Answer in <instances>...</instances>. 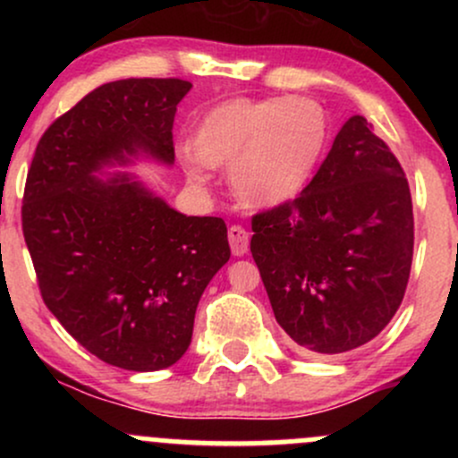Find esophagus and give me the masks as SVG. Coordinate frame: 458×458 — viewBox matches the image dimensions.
Wrapping results in <instances>:
<instances>
[{"label":"esophagus","instance_id":"obj_1","mask_svg":"<svg viewBox=\"0 0 458 458\" xmlns=\"http://www.w3.org/2000/svg\"><path fill=\"white\" fill-rule=\"evenodd\" d=\"M228 239H230V250H233L234 256L247 254V247H250V233H247L243 225L239 224L230 225Z\"/></svg>","mask_w":458,"mask_h":458}]
</instances>
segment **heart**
I'll return each instance as SVG.
<instances>
[{"label":"heart","instance_id":"obj_1","mask_svg":"<svg viewBox=\"0 0 458 458\" xmlns=\"http://www.w3.org/2000/svg\"><path fill=\"white\" fill-rule=\"evenodd\" d=\"M327 135V114L314 98L236 97L204 115L181 159L193 182L208 181V165H228L243 202L277 207L308 185Z\"/></svg>","mask_w":458,"mask_h":458}]
</instances>
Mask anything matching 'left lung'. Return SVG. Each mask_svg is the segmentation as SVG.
<instances>
[{"label":"left lung","instance_id":"8db88e82","mask_svg":"<svg viewBox=\"0 0 458 458\" xmlns=\"http://www.w3.org/2000/svg\"><path fill=\"white\" fill-rule=\"evenodd\" d=\"M251 230L276 320L306 351H353L401 308L413 259L411 193L364 115L346 120L306 189L256 213Z\"/></svg>","mask_w":458,"mask_h":458}]
</instances>
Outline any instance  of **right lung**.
Wrapping results in <instances>:
<instances>
[{"label": "right lung", "instance_id": "1", "mask_svg": "<svg viewBox=\"0 0 458 458\" xmlns=\"http://www.w3.org/2000/svg\"><path fill=\"white\" fill-rule=\"evenodd\" d=\"M185 79L105 83L49 124L23 191V236L40 295L105 364L152 372L176 364L199 297L230 259L222 217H187L129 174L92 176L140 152L174 163Z\"/></svg>", "mask_w": 458, "mask_h": 458}]
</instances>
